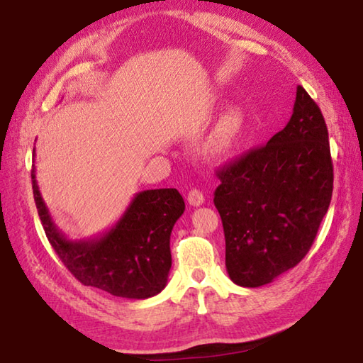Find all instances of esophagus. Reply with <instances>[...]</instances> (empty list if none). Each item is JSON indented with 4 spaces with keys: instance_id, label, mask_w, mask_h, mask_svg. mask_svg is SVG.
<instances>
[{
    "instance_id": "esophagus-1",
    "label": "esophagus",
    "mask_w": 363,
    "mask_h": 363,
    "mask_svg": "<svg viewBox=\"0 0 363 363\" xmlns=\"http://www.w3.org/2000/svg\"><path fill=\"white\" fill-rule=\"evenodd\" d=\"M187 201H189V204H192V206H200V204H203V201H204V195L201 190L192 189L187 195Z\"/></svg>"
}]
</instances>
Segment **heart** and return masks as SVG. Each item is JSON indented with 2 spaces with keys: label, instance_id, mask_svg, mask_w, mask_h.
Listing matches in <instances>:
<instances>
[{
  "label": "heart",
  "instance_id": "1",
  "mask_svg": "<svg viewBox=\"0 0 363 363\" xmlns=\"http://www.w3.org/2000/svg\"><path fill=\"white\" fill-rule=\"evenodd\" d=\"M246 127V114L241 106H230L217 122L213 135L206 143V152L211 157L230 154L240 143Z\"/></svg>",
  "mask_w": 363,
  "mask_h": 363
}]
</instances>
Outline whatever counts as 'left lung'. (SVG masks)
<instances>
[{
  "instance_id": "left-lung-1",
  "label": "left lung",
  "mask_w": 363,
  "mask_h": 363,
  "mask_svg": "<svg viewBox=\"0 0 363 363\" xmlns=\"http://www.w3.org/2000/svg\"><path fill=\"white\" fill-rule=\"evenodd\" d=\"M225 267L241 287H260L311 249L330 206L333 163L320 109L298 85L291 121L265 146L217 171Z\"/></svg>"
}]
</instances>
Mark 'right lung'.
<instances>
[{"label":"right lung","mask_w":363,"mask_h":363,"mask_svg":"<svg viewBox=\"0 0 363 363\" xmlns=\"http://www.w3.org/2000/svg\"><path fill=\"white\" fill-rule=\"evenodd\" d=\"M31 182L45 236L79 282L131 300L149 298L163 291L171 268V230L186 209L176 189L136 194L109 232L98 238L71 241L52 220L39 192L35 168Z\"/></svg>","instance_id":"obj_1"}]
</instances>
